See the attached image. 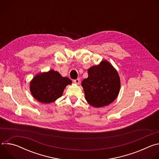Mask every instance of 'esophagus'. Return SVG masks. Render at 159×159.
<instances>
[{
  "label": "esophagus",
  "instance_id": "1",
  "mask_svg": "<svg viewBox=\"0 0 159 159\" xmlns=\"http://www.w3.org/2000/svg\"><path fill=\"white\" fill-rule=\"evenodd\" d=\"M74 82L76 84H79L80 83V79H77L75 80H74Z\"/></svg>",
  "mask_w": 159,
  "mask_h": 159
}]
</instances>
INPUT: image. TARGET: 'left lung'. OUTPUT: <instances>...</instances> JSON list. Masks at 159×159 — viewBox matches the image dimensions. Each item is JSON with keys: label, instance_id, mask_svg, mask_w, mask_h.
I'll list each match as a JSON object with an SVG mask.
<instances>
[{"label": "left lung", "instance_id": "left-lung-1", "mask_svg": "<svg viewBox=\"0 0 159 159\" xmlns=\"http://www.w3.org/2000/svg\"><path fill=\"white\" fill-rule=\"evenodd\" d=\"M88 77L81 85L85 99L94 107H101L112 103L118 97L121 82L119 74L109 61L104 60L99 65L90 67Z\"/></svg>", "mask_w": 159, "mask_h": 159}]
</instances>
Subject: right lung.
I'll return each mask as SVG.
<instances>
[{"instance_id":"add662e5","label":"right lung","mask_w":159,"mask_h":159,"mask_svg":"<svg viewBox=\"0 0 159 159\" xmlns=\"http://www.w3.org/2000/svg\"><path fill=\"white\" fill-rule=\"evenodd\" d=\"M71 84L70 79L62 77L57 71L50 70L35 75L30 82V89L34 99L48 104L60 98L66 86Z\"/></svg>"}]
</instances>
